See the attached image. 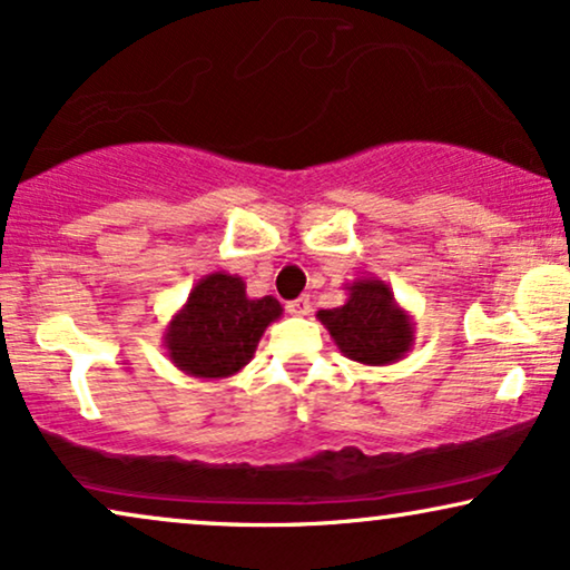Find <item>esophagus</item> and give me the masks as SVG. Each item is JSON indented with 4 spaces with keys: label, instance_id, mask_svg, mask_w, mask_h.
Wrapping results in <instances>:
<instances>
[{
    "label": "esophagus",
    "instance_id": "obj_1",
    "mask_svg": "<svg viewBox=\"0 0 570 570\" xmlns=\"http://www.w3.org/2000/svg\"><path fill=\"white\" fill-rule=\"evenodd\" d=\"M287 312H291L293 316H306L308 312H312V298H308V295H301V298L287 303Z\"/></svg>",
    "mask_w": 570,
    "mask_h": 570
}]
</instances>
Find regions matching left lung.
<instances>
[{
  "mask_svg": "<svg viewBox=\"0 0 570 570\" xmlns=\"http://www.w3.org/2000/svg\"><path fill=\"white\" fill-rule=\"evenodd\" d=\"M348 301L316 312L345 358L366 366H387L413 348L416 322L395 301L393 287L380 277H358L345 285Z\"/></svg>",
  "mask_w": 570,
  "mask_h": 570,
  "instance_id": "8db88e82",
  "label": "left lung"
}]
</instances>
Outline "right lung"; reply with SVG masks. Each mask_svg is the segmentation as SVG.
Returning <instances> with one entry per match:
<instances>
[{"mask_svg": "<svg viewBox=\"0 0 570 570\" xmlns=\"http://www.w3.org/2000/svg\"><path fill=\"white\" fill-rule=\"evenodd\" d=\"M279 316L283 306L277 298H248L243 277L212 272L198 279L180 312L169 320L161 345L183 374L225 380L254 358L264 330Z\"/></svg>", "mask_w": 570, "mask_h": 570, "instance_id": "obj_1", "label": "right lung"}]
</instances>
